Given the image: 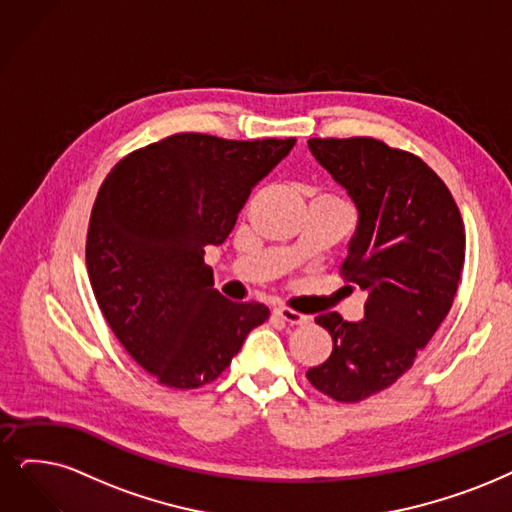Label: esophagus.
<instances>
[{
    "label": "esophagus",
    "mask_w": 512,
    "mask_h": 512,
    "mask_svg": "<svg viewBox=\"0 0 512 512\" xmlns=\"http://www.w3.org/2000/svg\"><path fill=\"white\" fill-rule=\"evenodd\" d=\"M273 315L279 317L285 323H290V325L309 323V315H302V313H296L292 309H285V306H277V309H273Z\"/></svg>",
    "instance_id": "34e87169"
}]
</instances>
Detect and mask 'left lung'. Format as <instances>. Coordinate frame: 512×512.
Segmentation results:
<instances>
[{"label":"left lung","mask_w":512,"mask_h":512,"mask_svg":"<svg viewBox=\"0 0 512 512\" xmlns=\"http://www.w3.org/2000/svg\"><path fill=\"white\" fill-rule=\"evenodd\" d=\"M309 149L357 208L342 275L367 302L361 321L315 317L334 349L306 378L327 397L357 403L410 370L452 309L464 224L445 182L412 153L376 138H311Z\"/></svg>","instance_id":"1"}]
</instances>
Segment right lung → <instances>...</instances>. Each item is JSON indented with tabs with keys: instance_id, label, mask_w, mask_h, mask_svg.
<instances>
[{
	"instance_id": "obj_1",
	"label": "right lung",
	"mask_w": 512,
	"mask_h": 512,
	"mask_svg": "<svg viewBox=\"0 0 512 512\" xmlns=\"http://www.w3.org/2000/svg\"><path fill=\"white\" fill-rule=\"evenodd\" d=\"M294 145L174 134L102 182L86 241L90 283L117 340L159 384L216 380L269 319L260 302L220 296L203 254L227 241L252 189Z\"/></svg>"
}]
</instances>
